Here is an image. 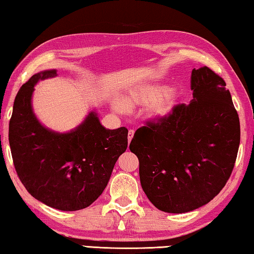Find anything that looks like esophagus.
I'll return each mask as SVG.
<instances>
[{
    "label": "esophagus",
    "instance_id": "obj_1",
    "mask_svg": "<svg viewBox=\"0 0 254 254\" xmlns=\"http://www.w3.org/2000/svg\"><path fill=\"white\" fill-rule=\"evenodd\" d=\"M134 132H135L134 129H129V131H128V142H130L131 140L132 136H134Z\"/></svg>",
    "mask_w": 254,
    "mask_h": 254
}]
</instances>
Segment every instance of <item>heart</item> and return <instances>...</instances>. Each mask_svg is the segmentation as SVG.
Returning <instances> with one entry per match:
<instances>
[{"mask_svg": "<svg viewBox=\"0 0 254 254\" xmlns=\"http://www.w3.org/2000/svg\"><path fill=\"white\" fill-rule=\"evenodd\" d=\"M169 85L165 84H146L140 85L131 91L125 97V103L122 101H115V108L120 112L127 111V107H138V105H149L151 107V115L155 118H162L173 111L176 105V99L171 94Z\"/></svg>", "mask_w": 254, "mask_h": 254, "instance_id": "1", "label": "heart"}]
</instances>
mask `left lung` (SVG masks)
<instances>
[{
  "instance_id": "obj_1",
  "label": "left lung",
  "mask_w": 254,
  "mask_h": 254,
  "mask_svg": "<svg viewBox=\"0 0 254 254\" xmlns=\"http://www.w3.org/2000/svg\"><path fill=\"white\" fill-rule=\"evenodd\" d=\"M193 100L136 130L129 149L144 193L155 208L184 213L224 189L239 152L240 119L226 83L209 67L193 69Z\"/></svg>"
}]
</instances>
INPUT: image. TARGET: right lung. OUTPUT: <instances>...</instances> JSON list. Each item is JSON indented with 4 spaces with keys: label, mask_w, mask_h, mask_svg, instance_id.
Segmentation results:
<instances>
[{
    "label": "right lung",
    "mask_w": 254,
    "mask_h": 254,
    "mask_svg": "<svg viewBox=\"0 0 254 254\" xmlns=\"http://www.w3.org/2000/svg\"><path fill=\"white\" fill-rule=\"evenodd\" d=\"M54 76L56 70L38 72L19 89L9 143L15 171L28 193L51 208L76 211L102 194L117 160L127 149L128 129H105L94 112L67 134L43 127L30 100L35 84Z\"/></svg>",
    "instance_id": "obj_1"
}]
</instances>
